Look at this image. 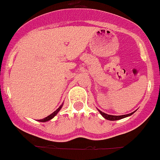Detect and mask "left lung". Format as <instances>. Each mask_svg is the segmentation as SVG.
<instances>
[{
  "instance_id": "obj_1",
  "label": "left lung",
  "mask_w": 160,
  "mask_h": 160,
  "mask_svg": "<svg viewBox=\"0 0 160 160\" xmlns=\"http://www.w3.org/2000/svg\"><path fill=\"white\" fill-rule=\"evenodd\" d=\"M99 112L101 113V115L107 120H111V121H115V120H119L122 119V118H124L126 117H128V116L132 115L133 113H128V114H124V115H119V116H116V115H110V114H107V113H105L104 112H101V110H99Z\"/></svg>"
}]
</instances>
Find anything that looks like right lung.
Listing matches in <instances>:
<instances>
[{
  "instance_id": "right-lung-1",
  "label": "right lung",
  "mask_w": 160,
  "mask_h": 160,
  "mask_svg": "<svg viewBox=\"0 0 160 160\" xmlns=\"http://www.w3.org/2000/svg\"><path fill=\"white\" fill-rule=\"evenodd\" d=\"M62 106H63V105H60V106H59V108H58V109H56V110H55V112H53V113H51V114H50V115L47 116V117H46V118H43V119H40V120H39V121H40V122H47V121H49V120L52 119V118H53L54 117H55V116L56 115V114H57L58 112H59V110H60V109H61V108H62Z\"/></svg>"
}]
</instances>
